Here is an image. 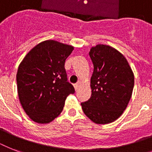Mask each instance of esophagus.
Returning a JSON list of instances; mask_svg holds the SVG:
<instances>
[{
	"mask_svg": "<svg viewBox=\"0 0 152 152\" xmlns=\"http://www.w3.org/2000/svg\"><path fill=\"white\" fill-rule=\"evenodd\" d=\"M80 85V81H78V82H77V83H75V84H74V88H75V90H77V89H78V88H79V86Z\"/></svg>",
	"mask_w": 152,
	"mask_h": 152,
	"instance_id": "34e87169",
	"label": "esophagus"
}]
</instances>
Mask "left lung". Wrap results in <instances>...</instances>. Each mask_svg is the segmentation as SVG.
Returning a JSON list of instances; mask_svg holds the SVG:
<instances>
[{
	"mask_svg": "<svg viewBox=\"0 0 152 152\" xmlns=\"http://www.w3.org/2000/svg\"><path fill=\"white\" fill-rule=\"evenodd\" d=\"M94 65L91 78V95L81 102L83 113L96 124L117 120L128 106L134 87V75L120 52L97 45L89 52Z\"/></svg>",
	"mask_w": 152,
	"mask_h": 152,
	"instance_id": "1",
	"label": "left lung"
}]
</instances>
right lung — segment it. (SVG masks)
Returning <instances> with one entry per match:
<instances>
[{"label":"right lung","instance_id":"right-lung-1","mask_svg":"<svg viewBox=\"0 0 152 152\" xmlns=\"http://www.w3.org/2000/svg\"><path fill=\"white\" fill-rule=\"evenodd\" d=\"M72 50V46L47 40L34 46L20 63L16 74L18 95L32 121H52L63 110L67 96L75 93L64 69Z\"/></svg>","mask_w":152,"mask_h":152}]
</instances>
